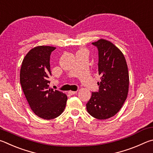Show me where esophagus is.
<instances>
[{"label":"esophagus","mask_w":153,"mask_h":153,"mask_svg":"<svg viewBox=\"0 0 153 153\" xmlns=\"http://www.w3.org/2000/svg\"><path fill=\"white\" fill-rule=\"evenodd\" d=\"M68 93L70 95H74V94H76V91H68Z\"/></svg>","instance_id":"obj_1"}]
</instances>
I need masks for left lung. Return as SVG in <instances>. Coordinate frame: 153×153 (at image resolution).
Listing matches in <instances>:
<instances>
[{"instance_id": "left-lung-1", "label": "left lung", "mask_w": 153, "mask_h": 153, "mask_svg": "<svg viewBox=\"0 0 153 153\" xmlns=\"http://www.w3.org/2000/svg\"><path fill=\"white\" fill-rule=\"evenodd\" d=\"M92 44L98 50L101 82L86 104L87 110L96 119L105 120L115 116L126 100L129 74L124 56L116 45L103 39Z\"/></svg>"}]
</instances>
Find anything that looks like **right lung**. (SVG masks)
I'll use <instances>...</instances> for the list:
<instances>
[{"instance_id":"add662e5","label":"right lung","mask_w":153,"mask_h":153,"mask_svg":"<svg viewBox=\"0 0 153 153\" xmlns=\"http://www.w3.org/2000/svg\"><path fill=\"white\" fill-rule=\"evenodd\" d=\"M56 48L41 45L31 49L24 58L20 83L33 113L44 120L54 119L64 111L67 96L49 88L50 55Z\"/></svg>"}]
</instances>
